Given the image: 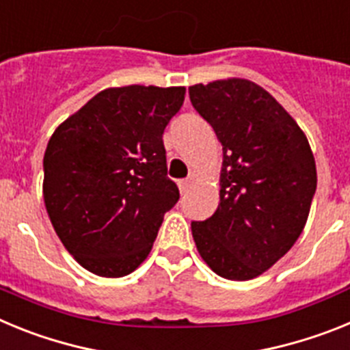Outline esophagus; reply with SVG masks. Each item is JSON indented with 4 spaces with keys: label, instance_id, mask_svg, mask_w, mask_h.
Segmentation results:
<instances>
[{
    "label": "esophagus",
    "instance_id": "34e87169",
    "mask_svg": "<svg viewBox=\"0 0 350 350\" xmlns=\"http://www.w3.org/2000/svg\"><path fill=\"white\" fill-rule=\"evenodd\" d=\"M193 182H194L193 177H187V178H182V180H178V189H180V193L182 194L187 193V191L191 189Z\"/></svg>",
    "mask_w": 350,
    "mask_h": 350
}]
</instances>
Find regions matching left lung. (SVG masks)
I'll return each mask as SVG.
<instances>
[{
    "instance_id": "obj_1",
    "label": "left lung",
    "mask_w": 350,
    "mask_h": 350,
    "mask_svg": "<svg viewBox=\"0 0 350 350\" xmlns=\"http://www.w3.org/2000/svg\"><path fill=\"white\" fill-rule=\"evenodd\" d=\"M189 98L222 144L221 203L191 222L198 252L224 279H254L305 228L317 187L314 154L296 120L250 80L196 83Z\"/></svg>"
}]
</instances>
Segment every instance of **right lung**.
Instances as JSON below:
<instances>
[{
  "label": "right lung",
  "mask_w": 350,
  "mask_h": 350,
  "mask_svg": "<svg viewBox=\"0 0 350 350\" xmlns=\"http://www.w3.org/2000/svg\"><path fill=\"white\" fill-rule=\"evenodd\" d=\"M184 88L105 89L68 117L43 156V200L63 245L85 270L124 277L147 258L178 202L163 133Z\"/></svg>",
  "instance_id": "add662e5"
}]
</instances>
